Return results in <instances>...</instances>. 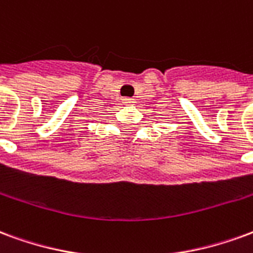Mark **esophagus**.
Returning a JSON list of instances; mask_svg holds the SVG:
<instances>
[{"label":"esophagus","mask_w":253,"mask_h":253,"mask_svg":"<svg viewBox=\"0 0 253 253\" xmlns=\"http://www.w3.org/2000/svg\"><path fill=\"white\" fill-rule=\"evenodd\" d=\"M123 104L132 105L134 104V99H123Z\"/></svg>","instance_id":"1"}]
</instances>
